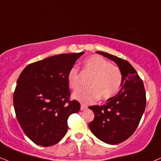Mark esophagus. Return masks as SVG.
<instances>
[{"label":"esophagus","mask_w":161,"mask_h":161,"mask_svg":"<svg viewBox=\"0 0 161 161\" xmlns=\"http://www.w3.org/2000/svg\"><path fill=\"white\" fill-rule=\"evenodd\" d=\"M87 108V105H85V104H81V107H80L81 111H84V110H86Z\"/></svg>","instance_id":"1"}]
</instances>
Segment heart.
<instances>
[{
	"label": "heart",
	"instance_id": "1",
	"mask_svg": "<svg viewBox=\"0 0 161 161\" xmlns=\"http://www.w3.org/2000/svg\"><path fill=\"white\" fill-rule=\"evenodd\" d=\"M82 68L85 73L90 74L87 80L88 86L73 93L72 98L75 100L89 104L98 98H111L119 91L123 79L121 71L103 57L98 55L87 57L83 61ZM67 79L70 88L79 87V74L77 67H71L67 74Z\"/></svg>",
	"mask_w": 161,
	"mask_h": 161
}]
</instances>
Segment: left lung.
I'll return each instance as SVG.
<instances>
[{
    "label": "left lung",
    "mask_w": 161,
    "mask_h": 161,
    "mask_svg": "<svg viewBox=\"0 0 161 161\" xmlns=\"http://www.w3.org/2000/svg\"><path fill=\"white\" fill-rule=\"evenodd\" d=\"M119 67L121 89L103 105L89 106L94 119L89 129L99 140L115 145L131 137L137 128L146 108V91L142 79L129 62L105 52L97 51Z\"/></svg>",
    "instance_id": "1"
}]
</instances>
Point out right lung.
<instances>
[{"mask_svg": "<svg viewBox=\"0 0 161 161\" xmlns=\"http://www.w3.org/2000/svg\"><path fill=\"white\" fill-rule=\"evenodd\" d=\"M84 52L47 57L28 64L20 74L13 95L16 118L33 143L50 146L68 131L69 116L80 104L70 100L67 74Z\"/></svg>", "mask_w": 161, "mask_h": 161, "instance_id": "1", "label": "right lung"}]
</instances>
